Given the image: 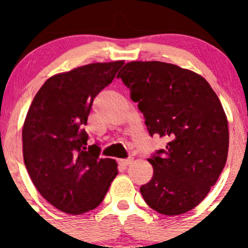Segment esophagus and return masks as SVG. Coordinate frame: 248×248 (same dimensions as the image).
Segmentation results:
<instances>
[{
  "mask_svg": "<svg viewBox=\"0 0 248 248\" xmlns=\"http://www.w3.org/2000/svg\"><path fill=\"white\" fill-rule=\"evenodd\" d=\"M132 162H133V159H132V158L120 159V161H119V164H120V166H121V167H127V166H129V164H131Z\"/></svg>",
  "mask_w": 248,
  "mask_h": 248,
  "instance_id": "esophagus-1",
  "label": "esophagus"
}]
</instances>
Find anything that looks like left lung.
<instances>
[{
  "instance_id": "8db88e82",
  "label": "left lung",
  "mask_w": 248,
  "mask_h": 248,
  "mask_svg": "<svg viewBox=\"0 0 248 248\" xmlns=\"http://www.w3.org/2000/svg\"><path fill=\"white\" fill-rule=\"evenodd\" d=\"M117 78L138 103L150 136L168 140L147 159L154 176L140 187L142 198L167 216L189 211L226 166L228 121L218 97L199 74L166 62H129Z\"/></svg>"
}]
</instances>
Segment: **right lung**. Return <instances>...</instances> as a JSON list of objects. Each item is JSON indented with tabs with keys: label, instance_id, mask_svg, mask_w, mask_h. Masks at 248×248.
<instances>
[{
	"label": "right lung",
	"instance_id": "obj_1",
	"mask_svg": "<svg viewBox=\"0 0 248 248\" xmlns=\"http://www.w3.org/2000/svg\"><path fill=\"white\" fill-rule=\"evenodd\" d=\"M124 63H91L49 78L26 115L25 166L42 197L66 214L98 206L117 175L115 159L99 158L101 147L87 145L84 126L93 99Z\"/></svg>",
	"mask_w": 248,
	"mask_h": 248
}]
</instances>
